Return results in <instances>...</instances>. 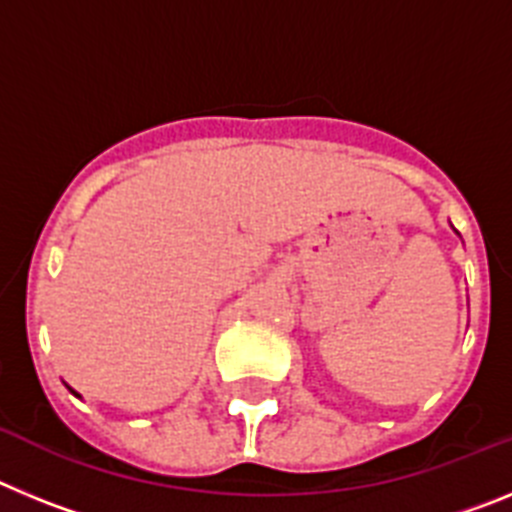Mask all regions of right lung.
I'll return each instance as SVG.
<instances>
[{
	"label": "right lung",
	"mask_w": 512,
	"mask_h": 512,
	"mask_svg": "<svg viewBox=\"0 0 512 512\" xmlns=\"http://www.w3.org/2000/svg\"><path fill=\"white\" fill-rule=\"evenodd\" d=\"M66 387H69V384H66ZM69 392H71V395H76V397H81V395H79V392H74V390H71V387H69Z\"/></svg>",
	"instance_id": "add662e5"
}]
</instances>
